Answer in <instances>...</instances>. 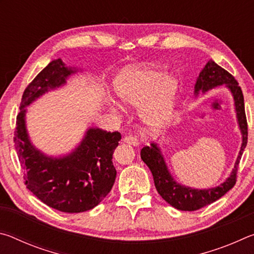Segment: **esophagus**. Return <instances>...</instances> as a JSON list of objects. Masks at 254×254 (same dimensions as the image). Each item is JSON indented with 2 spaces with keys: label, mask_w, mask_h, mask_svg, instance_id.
<instances>
[{
  "label": "esophagus",
  "mask_w": 254,
  "mask_h": 254,
  "mask_svg": "<svg viewBox=\"0 0 254 254\" xmlns=\"http://www.w3.org/2000/svg\"><path fill=\"white\" fill-rule=\"evenodd\" d=\"M123 141L127 144H131V145H134V147H136V145L140 144V141L139 139H137L136 136H133V135H127L124 136Z\"/></svg>",
  "instance_id": "34e87169"
}]
</instances>
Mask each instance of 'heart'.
I'll return each instance as SVG.
<instances>
[{"label":"heart","instance_id":"b5f03b06","mask_svg":"<svg viewBox=\"0 0 254 254\" xmlns=\"http://www.w3.org/2000/svg\"><path fill=\"white\" fill-rule=\"evenodd\" d=\"M122 104L140 109L139 115L151 128H161L174 117L179 81L166 71L143 67H127L113 80Z\"/></svg>","mask_w":254,"mask_h":254}]
</instances>
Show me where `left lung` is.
<instances>
[{
	"mask_svg": "<svg viewBox=\"0 0 254 254\" xmlns=\"http://www.w3.org/2000/svg\"><path fill=\"white\" fill-rule=\"evenodd\" d=\"M225 85V87L231 92L234 100L236 120L242 134V144L236 158L234 168L229 177L222 183L220 186L207 188V189H196L177 183L170 174L168 167L166 165L161 150L156 142H152L150 147H143L141 150V159L149 167L150 171L153 176L154 186L160 196L167 203L173 207L180 210H197L204 206L214 203L224 196L227 191L236 183V173H238L239 163L242 157L244 149L248 143V123L246 111H244V98L242 89L239 83L224 68L218 66L212 59L208 60L205 67L199 72L195 84V96H198L199 93H206L209 89H213L218 86Z\"/></svg>",
	"mask_w": 254,
	"mask_h": 254,
	"instance_id": "obj_1",
	"label": "left lung"
}]
</instances>
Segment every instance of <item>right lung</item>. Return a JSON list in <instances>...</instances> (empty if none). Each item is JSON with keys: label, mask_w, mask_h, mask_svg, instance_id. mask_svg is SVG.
<instances>
[{"label": "right lung", "mask_w": 254, "mask_h": 254, "mask_svg": "<svg viewBox=\"0 0 254 254\" xmlns=\"http://www.w3.org/2000/svg\"><path fill=\"white\" fill-rule=\"evenodd\" d=\"M77 71L62 59L49 63L25 88L14 132V145L24 169L27 188L42 203L65 213L92 209L111 191L117 178L112 159L121 140L118 131L89 127L80 143L66 156H47L32 144L25 124V107L45 93L62 87Z\"/></svg>", "instance_id": "1"}]
</instances>
